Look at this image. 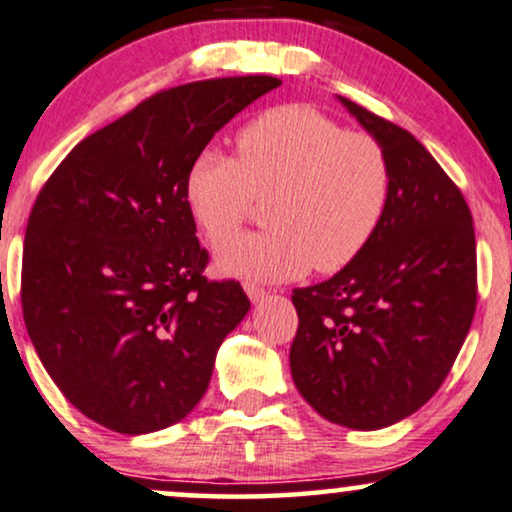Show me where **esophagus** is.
<instances>
[{
    "instance_id": "1",
    "label": "esophagus",
    "mask_w": 512,
    "mask_h": 512,
    "mask_svg": "<svg viewBox=\"0 0 512 512\" xmlns=\"http://www.w3.org/2000/svg\"><path fill=\"white\" fill-rule=\"evenodd\" d=\"M243 288L252 302H260V300H264V295H267V290H264L262 286H257V283H245Z\"/></svg>"
}]
</instances>
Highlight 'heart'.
<instances>
[{
  "label": "heart",
  "mask_w": 512,
  "mask_h": 512,
  "mask_svg": "<svg viewBox=\"0 0 512 512\" xmlns=\"http://www.w3.org/2000/svg\"><path fill=\"white\" fill-rule=\"evenodd\" d=\"M238 160L203 148L184 177V198L198 229L222 243L269 200L262 234L222 245L224 274L293 281L309 269H345L378 234L392 193L383 144L349 132L304 103L269 108L236 137Z\"/></svg>",
  "instance_id": "b5f03b06"
}]
</instances>
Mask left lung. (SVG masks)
Segmentation results:
<instances>
[{
  "mask_svg": "<svg viewBox=\"0 0 512 512\" xmlns=\"http://www.w3.org/2000/svg\"><path fill=\"white\" fill-rule=\"evenodd\" d=\"M340 101L390 158V205L357 260L293 290L290 373L326 420L380 430L416 413L461 352L477 307L475 226L461 189L411 132Z\"/></svg>",
  "mask_w": 512,
  "mask_h": 512,
  "instance_id": "left-lung-1",
  "label": "left lung"
}]
</instances>
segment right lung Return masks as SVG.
<instances>
[{"label":"right lung","mask_w":512,"mask_h":512,"mask_svg":"<svg viewBox=\"0 0 512 512\" xmlns=\"http://www.w3.org/2000/svg\"><path fill=\"white\" fill-rule=\"evenodd\" d=\"M271 75L215 77L148 96L82 139L42 186L23 245L21 304L37 357L103 428L146 435L186 418L250 300L203 276L184 177Z\"/></svg>","instance_id":"1"}]
</instances>
